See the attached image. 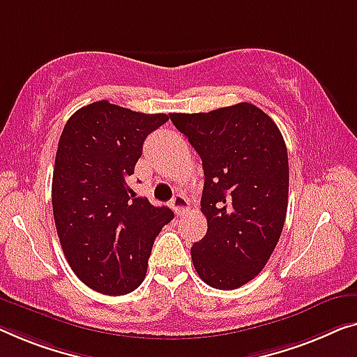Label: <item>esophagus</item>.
I'll list each match as a JSON object with an SVG mask.
<instances>
[{
    "label": "esophagus",
    "mask_w": 357,
    "mask_h": 357,
    "mask_svg": "<svg viewBox=\"0 0 357 357\" xmlns=\"http://www.w3.org/2000/svg\"><path fill=\"white\" fill-rule=\"evenodd\" d=\"M172 208L174 210V213H176L178 216H183L184 213L189 210V200L185 199L183 194L174 195L173 200H172Z\"/></svg>",
    "instance_id": "34e87169"
}]
</instances>
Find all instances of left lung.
Returning <instances> with one entry per match:
<instances>
[{
    "mask_svg": "<svg viewBox=\"0 0 357 357\" xmlns=\"http://www.w3.org/2000/svg\"><path fill=\"white\" fill-rule=\"evenodd\" d=\"M204 165L205 237L190 248L200 279L234 290L261 273L284 229L289 157L278 125L241 102L206 114H169Z\"/></svg>",
    "mask_w": 357,
    "mask_h": 357,
    "instance_id": "8db88e82",
    "label": "left lung"
}]
</instances>
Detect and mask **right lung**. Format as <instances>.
<instances>
[{"label":"right lung","instance_id":"obj_1","mask_svg":"<svg viewBox=\"0 0 357 357\" xmlns=\"http://www.w3.org/2000/svg\"><path fill=\"white\" fill-rule=\"evenodd\" d=\"M165 121L167 114L98 100L63 126L52 173L56 229L73 273L99 294L126 295L142 284L153 241L174 216L128 185L146 137Z\"/></svg>","mask_w":357,"mask_h":357}]
</instances>
